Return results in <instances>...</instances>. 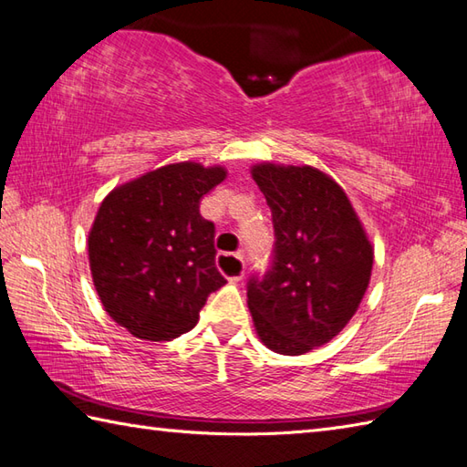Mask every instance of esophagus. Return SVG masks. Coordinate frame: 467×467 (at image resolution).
Instances as JSON below:
<instances>
[{"label": "esophagus", "instance_id": "esophagus-1", "mask_svg": "<svg viewBox=\"0 0 467 467\" xmlns=\"http://www.w3.org/2000/svg\"><path fill=\"white\" fill-rule=\"evenodd\" d=\"M223 258H235L237 265H240V272H237L235 275H230V278H227V280H230L232 284H237V282H240V280L244 278V258H242L240 254H235V255H223Z\"/></svg>", "mask_w": 467, "mask_h": 467}]
</instances>
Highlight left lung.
<instances>
[{"instance_id":"8db88e82","label":"left lung","mask_w":467,"mask_h":467,"mask_svg":"<svg viewBox=\"0 0 467 467\" xmlns=\"http://www.w3.org/2000/svg\"><path fill=\"white\" fill-rule=\"evenodd\" d=\"M250 173L272 209L274 264L250 280L255 335L278 355L327 345L360 306L375 250L335 179L310 165L255 163Z\"/></svg>"}]
</instances>
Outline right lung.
<instances>
[{"label":"right lung","instance_id":"add662e5","mask_svg":"<svg viewBox=\"0 0 467 467\" xmlns=\"http://www.w3.org/2000/svg\"><path fill=\"white\" fill-rule=\"evenodd\" d=\"M223 165L181 161L114 187L88 232L94 288L109 317L140 340L192 330L207 296L225 284L215 268V227L199 199Z\"/></svg>","mask_w":467,"mask_h":467}]
</instances>
